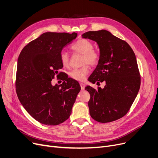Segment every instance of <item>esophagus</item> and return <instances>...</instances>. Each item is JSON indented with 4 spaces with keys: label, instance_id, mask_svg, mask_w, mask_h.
<instances>
[{
    "label": "esophagus",
    "instance_id": "esophagus-1",
    "mask_svg": "<svg viewBox=\"0 0 158 158\" xmlns=\"http://www.w3.org/2000/svg\"><path fill=\"white\" fill-rule=\"evenodd\" d=\"M80 86L81 88V90H84L85 89V84L82 83V82H80Z\"/></svg>",
    "mask_w": 158,
    "mask_h": 158
}]
</instances>
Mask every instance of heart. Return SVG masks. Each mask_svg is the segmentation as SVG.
<instances>
[{
  "label": "heart",
  "mask_w": 158,
  "mask_h": 158,
  "mask_svg": "<svg viewBox=\"0 0 158 158\" xmlns=\"http://www.w3.org/2000/svg\"><path fill=\"white\" fill-rule=\"evenodd\" d=\"M71 49L75 52L82 55V63L89 65H96L99 61L98 53L94 50V45L86 39H80L71 45ZM60 60L64 66L69 64V55L66 51H61L60 55ZM89 73V67L84 65L79 69L72 70L69 75L71 78L79 81H84Z\"/></svg>",
  "instance_id": "obj_1"
}]
</instances>
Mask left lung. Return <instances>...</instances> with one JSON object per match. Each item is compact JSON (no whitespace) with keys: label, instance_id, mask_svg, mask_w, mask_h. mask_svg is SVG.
Returning <instances> with one entry per match:
<instances>
[{"label":"left lung","instance_id":"8db88e82","mask_svg":"<svg viewBox=\"0 0 158 158\" xmlns=\"http://www.w3.org/2000/svg\"><path fill=\"white\" fill-rule=\"evenodd\" d=\"M83 38L95 41L100 50L99 61L88 81L106 82L104 88L87 86L89 114L101 123L117 120L129 111L140 87L136 56L126 42L106 30L88 31Z\"/></svg>","mask_w":158,"mask_h":158}]
</instances>
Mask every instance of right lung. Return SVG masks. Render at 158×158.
<instances>
[{"instance_id":"add662e5","label":"right lung","mask_w":158,"mask_h":158,"mask_svg":"<svg viewBox=\"0 0 158 158\" xmlns=\"http://www.w3.org/2000/svg\"><path fill=\"white\" fill-rule=\"evenodd\" d=\"M77 36L76 32L43 33L25 46L19 56L16 94L25 110L41 123L59 125L71 114L79 84L68 77L60 85L53 86L51 82L63 66L60 57L62 49Z\"/></svg>"}]
</instances>
